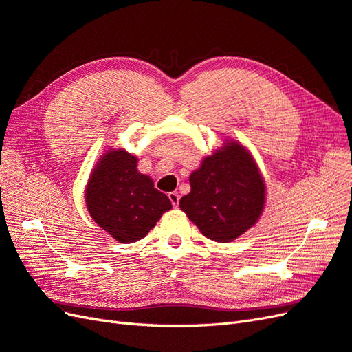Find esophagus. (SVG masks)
Masks as SVG:
<instances>
[{"instance_id":"obj_1","label":"esophagus","mask_w":352,"mask_h":352,"mask_svg":"<svg viewBox=\"0 0 352 352\" xmlns=\"http://www.w3.org/2000/svg\"><path fill=\"white\" fill-rule=\"evenodd\" d=\"M168 199H170V202H172L173 207H177V206H179L180 197H179L177 192H170V194H168Z\"/></svg>"}]
</instances>
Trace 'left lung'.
I'll use <instances>...</instances> for the list:
<instances>
[{"mask_svg":"<svg viewBox=\"0 0 352 352\" xmlns=\"http://www.w3.org/2000/svg\"><path fill=\"white\" fill-rule=\"evenodd\" d=\"M190 192L179 206L206 238L232 242L258 221L265 184L247 148L225 141L189 176Z\"/></svg>","mask_w":352,"mask_h":352,"instance_id":"8db88e82","label":"left lung"}]
</instances>
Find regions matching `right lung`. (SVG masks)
Masks as SVG:
<instances>
[{
  "label": "right lung",
  "instance_id": "right-lung-1",
  "mask_svg": "<svg viewBox=\"0 0 352 352\" xmlns=\"http://www.w3.org/2000/svg\"><path fill=\"white\" fill-rule=\"evenodd\" d=\"M138 158L124 150H110L94 167L85 190L91 217L122 243L146 236L163 212L172 208L150 176L136 168Z\"/></svg>",
  "mask_w": 352,
  "mask_h": 352
}]
</instances>
